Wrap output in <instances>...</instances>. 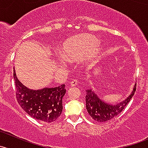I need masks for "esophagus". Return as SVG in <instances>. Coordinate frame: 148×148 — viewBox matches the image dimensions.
Returning <instances> with one entry per match:
<instances>
[{"instance_id": "1", "label": "esophagus", "mask_w": 148, "mask_h": 148, "mask_svg": "<svg viewBox=\"0 0 148 148\" xmlns=\"http://www.w3.org/2000/svg\"><path fill=\"white\" fill-rule=\"evenodd\" d=\"M77 84H78V81L75 79L73 80V81L70 82V85H71L72 86H76Z\"/></svg>"}]
</instances>
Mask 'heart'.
Returning a JSON list of instances; mask_svg holds the SVG:
<instances>
[{"instance_id":"heart-1","label":"heart","mask_w":148,"mask_h":148,"mask_svg":"<svg viewBox=\"0 0 148 148\" xmlns=\"http://www.w3.org/2000/svg\"><path fill=\"white\" fill-rule=\"evenodd\" d=\"M98 44L99 40L94 36L79 35L69 39L64 43L62 55L70 61L80 60L85 54H88L89 57H95L99 52Z\"/></svg>"}]
</instances>
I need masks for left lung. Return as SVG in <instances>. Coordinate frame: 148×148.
<instances>
[{
	"instance_id": "obj_1",
	"label": "left lung",
	"mask_w": 148,
	"mask_h": 148,
	"mask_svg": "<svg viewBox=\"0 0 148 148\" xmlns=\"http://www.w3.org/2000/svg\"><path fill=\"white\" fill-rule=\"evenodd\" d=\"M136 84H135L132 94L128 97L127 99L115 105L105 103L97 96V94L94 93L92 90H86V102L88 114L94 121L98 122H105L111 120L116 115L120 114L125 107L128 105L136 91Z\"/></svg>"
}]
</instances>
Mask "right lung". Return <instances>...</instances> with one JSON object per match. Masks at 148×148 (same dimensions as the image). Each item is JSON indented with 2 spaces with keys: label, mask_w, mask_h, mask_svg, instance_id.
Returning a JSON list of instances; mask_svg holds the SVG:
<instances>
[{
  "label": "right lung",
  "mask_w": 148,
  "mask_h": 148,
  "mask_svg": "<svg viewBox=\"0 0 148 148\" xmlns=\"http://www.w3.org/2000/svg\"><path fill=\"white\" fill-rule=\"evenodd\" d=\"M14 79L16 100L28 115L45 123L53 122L60 117L62 111V98L66 92L64 84L55 88L29 89L17 79L14 70Z\"/></svg>",
  "instance_id": "obj_1"
}]
</instances>
